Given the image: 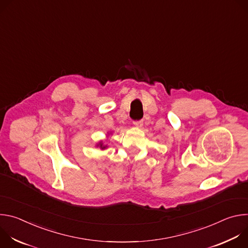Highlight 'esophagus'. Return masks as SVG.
Returning <instances> with one entry per match:
<instances>
[{
    "label": "esophagus",
    "instance_id": "obj_1",
    "mask_svg": "<svg viewBox=\"0 0 248 248\" xmlns=\"http://www.w3.org/2000/svg\"><path fill=\"white\" fill-rule=\"evenodd\" d=\"M142 124H143L142 121H135V122H133V125L136 126V127H141V126H142Z\"/></svg>",
    "mask_w": 248,
    "mask_h": 248
}]
</instances>
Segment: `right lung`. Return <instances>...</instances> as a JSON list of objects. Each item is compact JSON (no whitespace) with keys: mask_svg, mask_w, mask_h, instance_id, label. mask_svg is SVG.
Here are the masks:
<instances>
[{"mask_svg":"<svg viewBox=\"0 0 248 248\" xmlns=\"http://www.w3.org/2000/svg\"><path fill=\"white\" fill-rule=\"evenodd\" d=\"M96 146H97V147H100L102 150H103V149H106V148H107V145H104V144H103V142H102V141H100V142H99V143H98Z\"/></svg>","mask_w":248,"mask_h":248,"instance_id":"1","label":"right lung"}]
</instances>
